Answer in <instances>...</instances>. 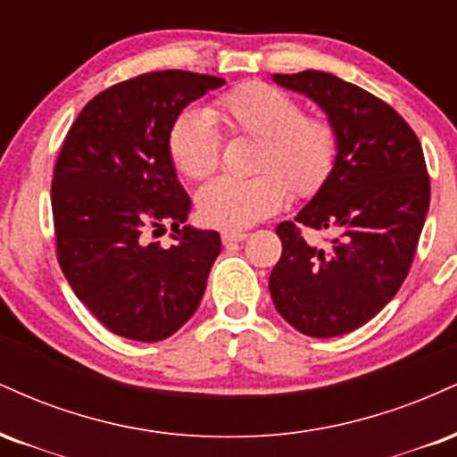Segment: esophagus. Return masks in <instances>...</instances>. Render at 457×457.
Wrapping results in <instances>:
<instances>
[{
    "mask_svg": "<svg viewBox=\"0 0 457 457\" xmlns=\"http://www.w3.org/2000/svg\"><path fill=\"white\" fill-rule=\"evenodd\" d=\"M248 233L244 230H222V244H233V241H244Z\"/></svg>",
    "mask_w": 457,
    "mask_h": 457,
    "instance_id": "esophagus-1",
    "label": "esophagus"
}]
</instances>
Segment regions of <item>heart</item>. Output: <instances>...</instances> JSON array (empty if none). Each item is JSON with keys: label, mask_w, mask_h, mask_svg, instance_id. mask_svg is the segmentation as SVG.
<instances>
[{"label": "heart", "mask_w": 457, "mask_h": 457, "mask_svg": "<svg viewBox=\"0 0 457 457\" xmlns=\"http://www.w3.org/2000/svg\"><path fill=\"white\" fill-rule=\"evenodd\" d=\"M209 115L228 137L259 138L250 179L220 177L198 195V216L220 228H248L284 205L293 195L310 196L325 184L336 164L334 126L303 112L291 94L262 80L224 91L209 104ZM212 120L186 111L169 132V155L192 181L209 179L220 166L222 143Z\"/></svg>", "instance_id": "1"}]
</instances>
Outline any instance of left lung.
<instances>
[{
  "label": "left lung",
  "mask_w": 457,
  "mask_h": 457,
  "mask_svg": "<svg viewBox=\"0 0 457 457\" xmlns=\"http://www.w3.org/2000/svg\"><path fill=\"white\" fill-rule=\"evenodd\" d=\"M329 115L337 137L331 175L295 220L278 224L282 256L270 293L288 325L334 337L366 325L409 276L430 207V177L417 134L398 111L329 72L273 74ZM331 229L323 246L301 228Z\"/></svg>",
  "instance_id": "8db88e82"
}]
</instances>
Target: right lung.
<instances>
[{
  "label": "right lung",
  "mask_w": 457,
  "mask_h": 457,
  "mask_svg": "<svg viewBox=\"0 0 457 457\" xmlns=\"http://www.w3.org/2000/svg\"><path fill=\"white\" fill-rule=\"evenodd\" d=\"M224 79L160 70L91 98L66 134L51 184L59 267L112 334L160 342L192 319L220 254L216 230L186 227L190 198L177 181L169 132L184 106ZM170 223L176 244L144 233Z\"/></svg>",
  "instance_id": "1"
}]
</instances>
